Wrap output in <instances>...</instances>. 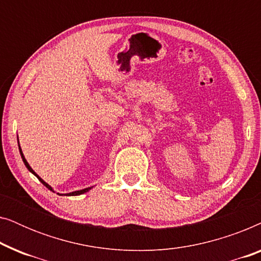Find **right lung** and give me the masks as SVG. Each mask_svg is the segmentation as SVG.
Instances as JSON below:
<instances>
[{
	"instance_id": "1",
	"label": "right lung",
	"mask_w": 261,
	"mask_h": 261,
	"mask_svg": "<svg viewBox=\"0 0 261 261\" xmlns=\"http://www.w3.org/2000/svg\"><path fill=\"white\" fill-rule=\"evenodd\" d=\"M17 144H19V137H17ZM19 149H20V154H21V158H22V162H23V164H24V165H26V167H27V169H28V171H30V172H32V173H33V174H34V176H35V177H37V178H38V179H39V180H40V181H41V183H42V184H44V185H45V187L48 189V190H51V191H53V192H55V190H53V189H52V187H51V185H48L47 183H46V181H45L44 179H41V178H40V177H39V176H38V174L34 172V170H33V169H32V167L30 166V164H28V163H27V160H26V158H24V155H23V153H22V149H21V147H20V145H19ZM91 189H92V187H90V188H85V189H83V190H78V191H73V192H70V194H65V195H66V196H78V195H82V194H84V192H88L89 190H91ZM58 195H60V194H58Z\"/></svg>"
}]
</instances>
